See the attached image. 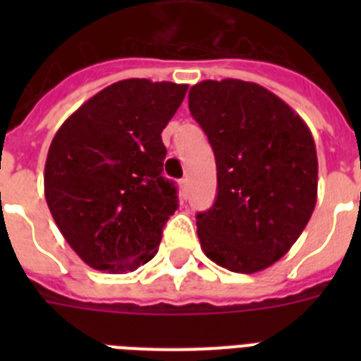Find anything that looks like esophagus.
Instances as JSON below:
<instances>
[{
  "label": "esophagus",
  "instance_id": "esophagus-1",
  "mask_svg": "<svg viewBox=\"0 0 361 361\" xmlns=\"http://www.w3.org/2000/svg\"><path fill=\"white\" fill-rule=\"evenodd\" d=\"M180 192L183 198L189 197V180H187V178L180 180Z\"/></svg>",
  "mask_w": 361,
  "mask_h": 361
}]
</instances>
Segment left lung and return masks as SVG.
I'll return each instance as SVG.
<instances>
[{
	"mask_svg": "<svg viewBox=\"0 0 361 361\" xmlns=\"http://www.w3.org/2000/svg\"><path fill=\"white\" fill-rule=\"evenodd\" d=\"M189 110L217 164V198L197 215L204 255L236 274L266 269L285 257L313 215V135L283 99L255 82H198L189 90Z\"/></svg>",
	"mask_w": 361,
	"mask_h": 361,
	"instance_id": "1",
	"label": "left lung"
}]
</instances>
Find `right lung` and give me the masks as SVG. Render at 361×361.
Listing matches in <instances>:
<instances>
[{
    "label": "right lung",
    "instance_id": "obj_1",
    "mask_svg": "<svg viewBox=\"0 0 361 361\" xmlns=\"http://www.w3.org/2000/svg\"><path fill=\"white\" fill-rule=\"evenodd\" d=\"M187 84L120 80L63 121L44 164V197L73 251L99 271L125 274L149 262L178 208L163 178L161 133Z\"/></svg>",
    "mask_w": 361,
    "mask_h": 361
}]
</instances>
